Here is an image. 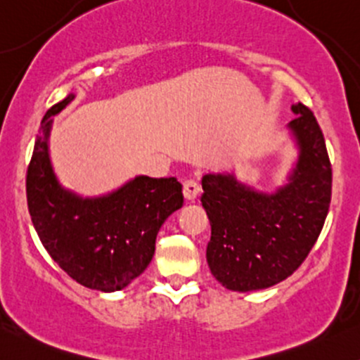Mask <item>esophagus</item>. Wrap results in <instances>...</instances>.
Segmentation results:
<instances>
[{"label":"esophagus","instance_id":"1","mask_svg":"<svg viewBox=\"0 0 360 360\" xmlns=\"http://www.w3.org/2000/svg\"><path fill=\"white\" fill-rule=\"evenodd\" d=\"M200 192V185L199 181L193 180V179H188L184 181V195L187 200H195L197 195H199Z\"/></svg>","mask_w":360,"mask_h":360}]
</instances>
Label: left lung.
<instances>
[{"label": "left lung", "mask_w": 360, "mask_h": 360, "mask_svg": "<svg viewBox=\"0 0 360 360\" xmlns=\"http://www.w3.org/2000/svg\"><path fill=\"white\" fill-rule=\"evenodd\" d=\"M289 122L300 160L289 184L262 193L233 175H204L202 205L211 221L207 264L226 289L257 290L292 276L320 236L332 200V163L316 117L292 105Z\"/></svg>", "instance_id": "1"}]
</instances>
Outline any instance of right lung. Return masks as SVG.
Here are the masks:
<instances>
[{
	"label": "right lung",
	"mask_w": 360,
	"mask_h": 360,
	"mask_svg": "<svg viewBox=\"0 0 360 360\" xmlns=\"http://www.w3.org/2000/svg\"><path fill=\"white\" fill-rule=\"evenodd\" d=\"M72 100L52 105L40 122L27 168V204L44 248L84 288L112 292L131 284L155 255L156 234L184 205L176 179L137 176L98 199H82L60 188L52 172L47 137L51 115Z\"/></svg>",
	"instance_id": "right-lung-1"
}]
</instances>
